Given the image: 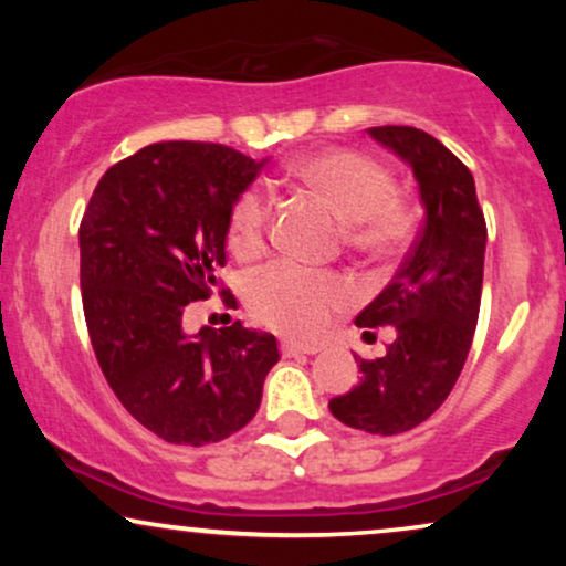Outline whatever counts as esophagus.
I'll return each mask as SVG.
<instances>
[{
	"label": "esophagus",
	"mask_w": 566,
	"mask_h": 566,
	"mask_svg": "<svg viewBox=\"0 0 566 566\" xmlns=\"http://www.w3.org/2000/svg\"><path fill=\"white\" fill-rule=\"evenodd\" d=\"M282 354L284 356H303V354H319V346H308V343L297 340H282Z\"/></svg>",
	"instance_id": "34e87169"
}]
</instances>
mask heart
<instances>
[{
  "mask_svg": "<svg viewBox=\"0 0 566 566\" xmlns=\"http://www.w3.org/2000/svg\"><path fill=\"white\" fill-rule=\"evenodd\" d=\"M297 184L314 191L337 218L350 250L369 258L401 252L418 229V207L396 193V178L382 161L354 148H322L290 167ZM271 229V199L247 188L229 216V247L237 258L261 255ZM247 303L258 322L292 337L324 333L337 311L354 303V284L340 274L276 263L250 279Z\"/></svg>",
  "mask_w": 566,
  "mask_h": 566,
  "instance_id": "1",
  "label": "heart"
}]
</instances>
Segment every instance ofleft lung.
<instances>
[{
    "mask_svg": "<svg viewBox=\"0 0 566 566\" xmlns=\"http://www.w3.org/2000/svg\"><path fill=\"white\" fill-rule=\"evenodd\" d=\"M369 135L412 167L426 223L386 290L356 316L365 337L391 327L380 359H359L361 380L329 399L340 423L394 437L444 405L460 378L482 303L486 223L469 167L418 127H369Z\"/></svg>",
    "mask_w": 566,
    "mask_h": 566,
    "instance_id": "1",
    "label": "left lung"
}]
</instances>
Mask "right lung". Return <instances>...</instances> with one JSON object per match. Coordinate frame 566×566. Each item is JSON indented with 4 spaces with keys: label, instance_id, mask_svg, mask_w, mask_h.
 Listing matches in <instances>:
<instances>
[{
    "label": "right lung",
    "instance_id": "right-lung-1",
    "mask_svg": "<svg viewBox=\"0 0 566 566\" xmlns=\"http://www.w3.org/2000/svg\"><path fill=\"white\" fill-rule=\"evenodd\" d=\"M263 161L220 143L167 140L108 167L80 226L84 322L122 407L170 444H212L255 418L276 337L188 335V303L218 290L231 207ZM223 303L237 297L223 290Z\"/></svg>",
    "mask_w": 566,
    "mask_h": 566
}]
</instances>
